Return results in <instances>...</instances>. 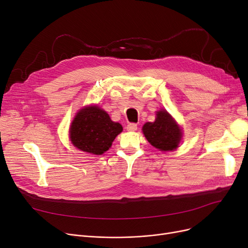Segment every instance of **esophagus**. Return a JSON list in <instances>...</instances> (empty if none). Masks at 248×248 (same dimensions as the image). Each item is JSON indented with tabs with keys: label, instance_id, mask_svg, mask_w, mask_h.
<instances>
[{
	"label": "esophagus",
	"instance_id": "obj_1",
	"mask_svg": "<svg viewBox=\"0 0 248 248\" xmlns=\"http://www.w3.org/2000/svg\"><path fill=\"white\" fill-rule=\"evenodd\" d=\"M126 128H127V131H129V132H135L138 129V124H134V123H131V124H128L126 125Z\"/></svg>",
	"mask_w": 248,
	"mask_h": 248
}]
</instances>
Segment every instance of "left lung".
Returning <instances> with one entry per match:
<instances>
[{
  "label": "left lung",
  "mask_w": 248,
  "mask_h": 248,
  "mask_svg": "<svg viewBox=\"0 0 248 248\" xmlns=\"http://www.w3.org/2000/svg\"><path fill=\"white\" fill-rule=\"evenodd\" d=\"M142 133L150 144L160 151L175 150L182 137L179 125L166 110L158 111L154 123L145 124Z\"/></svg>",
  "instance_id": "obj_1"
}]
</instances>
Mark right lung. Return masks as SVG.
Returning a JSON list of instances; mask_svg holds the SVG:
<instances>
[{
  "instance_id": "obj_1",
  "label": "right lung",
  "mask_w": 248,
  "mask_h": 248,
  "mask_svg": "<svg viewBox=\"0 0 248 248\" xmlns=\"http://www.w3.org/2000/svg\"><path fill=\"white\" fill-rule=\"evenodd\" d=\"M123 126L113 123L98 107H86L75 116L70 127L72 144L83 152L101 155L107 152Z\"/></svg>"
}]
</instances>
